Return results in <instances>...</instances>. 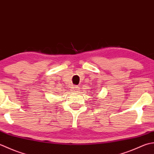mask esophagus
Returning <instances> with one entry per match:
<instances>
[{
	"instance_id": "esophagus-1",
	"label": "esophagus",
	"mask_w": 154,
	"mask_h": 154,
	"mask_svg": "<svg viewBox=\"0 0 154 154\" xmlns=\"http://www.w3.org/2000/svg\"><path fill=\"white\" fill-rule=\"evenodd\" d=\"M78 90H79V87L77 86L72 87V89L71 91H72V92H78Z\"/></svg>"
}]
</instances>
